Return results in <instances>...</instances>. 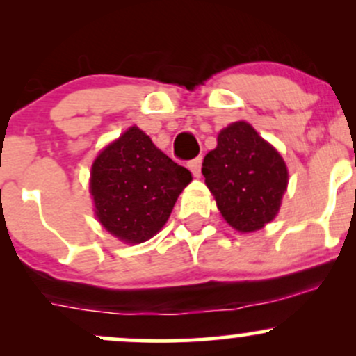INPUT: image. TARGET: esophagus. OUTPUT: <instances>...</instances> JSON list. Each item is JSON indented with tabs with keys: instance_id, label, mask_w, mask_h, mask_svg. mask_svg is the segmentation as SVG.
<instances>
[{
	"instance_id": "obj_1",
	"label": "esophagus",
	"mask_w": 356,
	"mask_h": 356,
	"mask_svg": "<svg viewBox=\"0 0 356 356\" xmlns=\"http://www.w3.org/2000/svg\"><path fill=\"white\" fill-rule=\"evenodd\" d=\"M201 164H202V157H195V159H192V161L187 162V167H189V170L192 174L197 175L199 177V174H201Z\"/></svg>"
}]
</instances>
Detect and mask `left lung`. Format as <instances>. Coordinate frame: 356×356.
Returning a JSON list of instances; mask_svg holds the SVG:
<instances>
[{
  "label": "left lung",
  "instance_id": "1",
  "mask_svg": "<svg viewBox=\"0 0 356 356\" xmlns=\"http://www.w3.org/2000/svg\"><path fill=\"white\" fill-rule=\"evenodd\" d=\"M202 174L222 218L241 232L261 229L275 218L288 186L281 155L246 122L220 130Z\"/></svg>",
  "mask_w": 356,
  "mask_h": 356
}]
</instances>
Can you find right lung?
Instances as JSON below:
<instances>
[{
  "label": "right lung",
  "mask_w": 356,
  "mask_h": 356,
  "mask_svg": "<svg viewBox=\"0 0 356 356\" xmlns=\"http://www.w3.org/2000/svg\"><path fill=\"white\" fill-rule=\"evenodd\" d=\"M191 181L186 167L161 152L140 129L130 127L93 162L90 191L105 229L137 244L161 231Z\"/></svg>",
  "instance_id": "add662e5"
}]
</instances>
